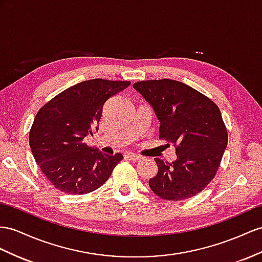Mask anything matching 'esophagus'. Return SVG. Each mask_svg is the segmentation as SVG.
<instances>
[{"label":"esophagus","mask_w":262,"mask_h":262,"mask_svg":"<svg viewBox=\"0 0 262 262\" xmlns=\"http://www.w3.org/2000/svg\"><path fill=\"white\" fill-rule=\"evenodd\" d=\"M126 156L128 157L129 159H132V160H139V159L143 158L140 155H137V154H134V152H128Z\"/></svg>","instance_id":"34e87169"}]
</instances>
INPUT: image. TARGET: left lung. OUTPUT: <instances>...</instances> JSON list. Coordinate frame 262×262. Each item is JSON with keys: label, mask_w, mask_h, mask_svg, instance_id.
Listing matches in <instances>:
<instances>
[{"label": "left lung", "mask_w": 262, "mask_h": 262, "mask_svg": "<svg viewBox=\"0 0 262 262\" xmlns=\"http://www.w3.org/2000/svg\"><path fill=\"white\" fill-rule=\"evenodd\" d=\"M133 87L155 112L159 138L176 146L171 164L155 158L158 172L149 179L150 189L166 200L197 195L216 175L228 143L218 106L178 80H143Z\"/></svg>", "instance_id": "obj_1"}]
</instances>
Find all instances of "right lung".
Masks as SVG:
<instances>
[{"label":"right lung","mask_w":262,"mask_h":262,"mask_svg":"<svg viewBox=\"0 0 262 262\" xmlns=\"http://www.w3.org/2000/svg\"><path fill=\"white\" fill-rule=\"evenodd\" d=\"M130 82L95 78L78 83L46 103L30 130V147L36 164L56 189L83 195L99 188L123 159L84 143L98 129L103 106Z\"/></svg>","instance_id":"1"}]
</instances>
